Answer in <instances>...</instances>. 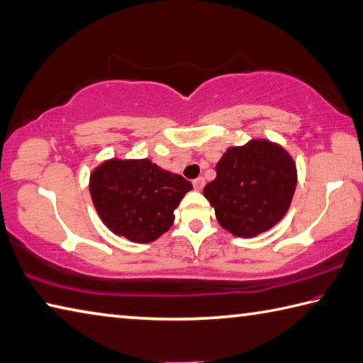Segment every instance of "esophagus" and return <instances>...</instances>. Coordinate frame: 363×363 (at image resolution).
Masks as SVG:
<instances>
[{
	"label": "esophagus",
	"instance_id": "1",
	"mask_svg": "<svg viewBox=\"0 0 363 363\" xmlns=\"http://www.w3.org/2000/svg\"><path fill=\"white\" fill-rule=\"evenodd\" d=\"M194 189L195 190H201L204 187V179L203 177H196V179H194Z\"/></svg>",
	"mask_w": 363,
	"mask_h": 363
}]
</instances>
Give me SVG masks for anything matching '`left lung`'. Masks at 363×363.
Here are the masks:
<instances>
[{
	"instance_id": "left-lung-1",
	"label": "left lung",
	"mask_w": 363,
	"mask_h": 363,
	"mask_svg": "<svg viewBox=\"0 0 363 363\" xmlns=\"http://www.w3.org/2000/svg\"><path fill=\"white\" fill-rule=\"evenodd\" d=\"M216 179L203 190L217 222L240 238H254L286 216L296 187V167L287 150L268 140L228 147L216 164Z\"/></svg>"
}]
</instances>
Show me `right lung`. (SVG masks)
<instances>
[{
    "mask_svg": "<svg viewBox=\"0 0 363 363\" xmlns=\"http://www.w3.org/2000/svg\"><path fill=\"white\" fill-rule=\"evenodd\" d=\"M89 187L111 232L133 242H150L173 225L174 209L192 184L149 159H111L91 171Z\"/></svg>",
    "mask_w": 363,
    "mask_h": 363,
    "instance_id": "add662e5",
    "label": "right lung"
}]
</instances>
